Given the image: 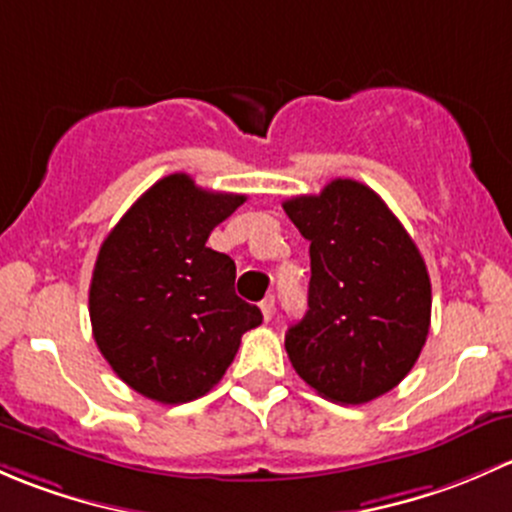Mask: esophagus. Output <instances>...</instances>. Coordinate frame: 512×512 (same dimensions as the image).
<instances>
[{"mask_svg":"<svg viewBox=\"0 0 512 512\" xmlns=\"http://www.w3.org/2000/svg\"><path fill=\"white\" fill-rule=\"evenodd\" d=\"M273 310H276V300H273V295H266V298L261 300V313H263V318L271 320V318H273Z\"/></svg>","mask_w":512,"mask_h":512,"instance_id":"esophagus-1","label":"esophagus"}]
</instances>
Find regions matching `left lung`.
I'll use <instances>...</instances> for the list:
<instances>
[{"instance_id": "1", "label": "left lung", "mask_w": 512, "mask_h": 512, "mask_svg": "<svg viewBox=\"0 0 512 512\" xmlns=\"http://www.w3.org/2000/svg\"><path fill=\"white\" fill-rule=\"evenodd\" d=\"M283 209L310 241L308 313L286 335L291 365L330 402H372L407 377L429 335L424 258L382 197L355 179H333Z\"/></svg>"}]
</instances>
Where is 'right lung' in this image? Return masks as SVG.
I'll return each mask as SVG.
<instances>
[{"instance_id":"obj_1","label":"right lung","mask_w":512,"mask_h":512,"mask_svg":"<svg viewBox=\"0 0 512 512\" xmlns=\"http://www.w3.org/2000/svg\"><path fill=\"white\" fill-rule=\"evenodd\" d=\"M246 202L182 172L162 177L100 246L88 310L100 355L142 397H204L234 362L256 305L234 291L236 263L209 249L212 229Z\"/></svg>"}]
</instances>
